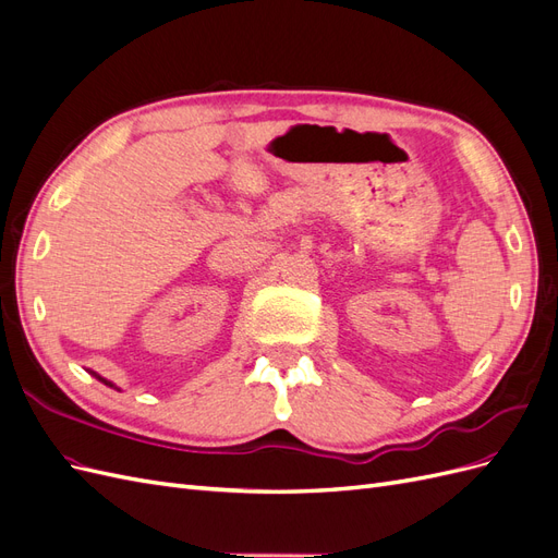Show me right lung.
I'll return each mask as SVG.
<instances>
[{
  "label": "right lung",
  "mask_w": 558,
  "mask_h": 558,
  "mask_svg": "<svg viewBox=\"0 0 558 558\" xmlns=\"http://www.w3.org/2000/svg\"><path fill=\"white\" fill-rule=\"evenodd\" d=\"M95 377H97V375H95ZM97 379H99V381H105V384H107V386H113V384H111V381H107V379H102V377H97Z\"/></svg>",
  "instance_id": "obj_1"
}]
</instances>
